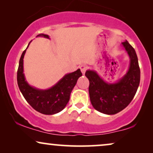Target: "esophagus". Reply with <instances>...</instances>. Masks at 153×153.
Returning <instances> with one entry per match:
<instances>
[{
  "label": "esophagus",
  "instance_id": "obj_1",
  "mask_svg": "<svg viewBox=\"0 0 153 153\" xmlns=\"http://www.w3.org/2000/svg\"><path fill=\"white\" fill-rule=\"evenodd\" d=\"M80 69L82 74H85L87 69V66H86V65H81V66H80Z\"/></svg>",
  "mask_w": 153,
  "mask_h": 153
}]
</instances>
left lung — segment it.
<instances>
[{"label":"left lung","mask_w":153,"mask_h":153,"mask_svg":"<svg viewBox=\"0 0 153 153\" xmlns=\"http://www.w3.org/2000/svg\"><path fill=\"white\" fill-rule=\"evenodd\" d=\"M122 44L130 58L126 74L114 84L107 83L94 70H87L85 75L89 80L88 92L91 102L98 112L114 114L128 105L140 84V71L137 55L127 41Z\"/></svg>","instance_id":"8db88e82"}]
</instances>
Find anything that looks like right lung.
<instances>
[{"label": "right lung", "instance_id": "right-lung-1", "mask_svg": "<svg viewBox=\"0 0 153 153\" xmlns=\"http://www.w3.org/2000/svg\"><path fill=\"white\" fill-rule=\"evenodd\" d=\"M37 36L50 39L48 35L43 33H41ZM27 48L21 55L17 69V79L19 90L25 100L35 110L43 114L58 113L67 105L70 98L71 92L76 85L78 79L82 76V73L78 69L74 72L65 75L56 84L46 90H41L31 86L26 81L23 69V59Z\"/></svg>", "mask_w": 153, "mask_h": 153}]
</instances>
